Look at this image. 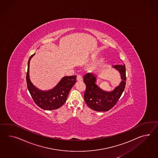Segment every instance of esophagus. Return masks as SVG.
<instances>
[{"label": "esophagus", "mask_w": 158, "mask_h": 158, "mask_svg": "<svg viewBox=\"0 0 158 158\" xmlns=\"http://www.w3.org/2000/svg\"><path fill=\"white\" fill-rule=\"evenodd\" d=\"M81 80H82V77H81V75H77V81H81Z\"/></svg>", "instance_id": "1"}]
</instances>
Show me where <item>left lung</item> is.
Instances as JSON below:
<instances>
[{
	"instance_id": "obj_1",
	"label": "left lung",
	"mask_w": 158,
	"mask_h": 158,
	"mask_svg": "<svg viewBox=\"0 0 158 158\" xmlns=\"http://www.w3.org/2000/svg\"><path fill=\"white\" fill-rule=\"evenodd\" d=\"M112 68L118 70L122 81L112 91H106L96 85L97 77L95 73H86L83 81L86 85L84 95L85 103L89 107L96 111H108L111 109L119 99L126 86V66L115 65Z\"/></svg>"
}]
</instances>
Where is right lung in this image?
I'll return each instance as SVG.
<instances>
[{
	"instance_id": "right-lung-1",
	"label": "right lung",
	"mask_w": 158,
	"mask_h": 158,
	"mask_svg": "<svg viewBox=\"0 0 158 158\" xmlns=\"http://www.w3.org/2000/svg\"><path fill=\"white\" fill-rule=\"evenodd\" d=\"M35 54L31 55L28 62L26 81L27 88L36 104L46 110H56L64 104L69 92L76 83L77 76L64 77L54 88L43 91L36 87L30 79V62Z\"/></svg>"
}]
</instances>
